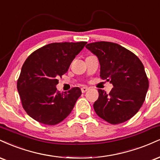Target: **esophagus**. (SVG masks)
Segmentation results:
<instances>
[{
  "label": "esophagus",
  "instance_id": "1",
  "mask_svg": "<svg viewBox=\"0 0 160 160\" xmlns=\"http://www.w3.org/2000/svg\"><path fill=\"white\" fill-rule=\"evenodd\" d=\"M88 89H89V88H87V87H82V88H81V90H82V93H85L86 91H88Z\"/></svg>",
  "mask_w": 160,
  "mask_h": 160
}]
</instances>
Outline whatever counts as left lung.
I'll return each instance as SVG.
<instances>
[{
	"label": "left lung",
	"instance_id": "1",
	"mask_svg": "<svg viewBox=\"0 0 160 160\" xmlns=\"http://www.w3.org/2000/svg\"><path fill=\"white\" fill-rule=\"evenodd\" d=\"M85 47L98 58L101 78L109 81L114 87L109 93L98 90L99 98L93 104L95 112L112 124L128 121L142 107L149 87L143 63L117 43L100 41Z\"/></svg>",
	"mask_w": 160,
	"mask_h": 160
}]
</instances>
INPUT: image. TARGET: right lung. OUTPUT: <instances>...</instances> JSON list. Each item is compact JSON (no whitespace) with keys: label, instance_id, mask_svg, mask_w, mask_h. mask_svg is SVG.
Instances as JSON below:
<instances>
[{"label":"right lung","instance_id":"obj_1","mask_svg":"<svg viewBox=\"0 0 160 160\" xmlns=\"http://www.w3.org/2000/svg\"><path fill=\"white\" fill-rule=\"evenodd\" d=\"M87 42H54L33 52L24 61L17 81L23 108L30 117L46 125L65 119L82 94L79 88L68 92L57 90L59 77L68 70Z\"/></svg>","mask_w":160,"mask_h":160}]
</instances>
